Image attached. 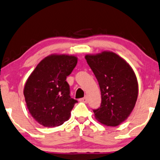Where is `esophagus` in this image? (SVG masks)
<instances>
[{"label":"esophagus","mask_w":160,"mask_h":160,"mask_svg":"<svg viewBox=\"0 0 160 160\" xmlns=\"http://www.w3.org/2000/svg\"><path fill=\"white\" fill-rule=\"evenodd\" d=\"M88 97H87V96H85V97H84V98H82L80 99V101L81 102H84V103H87V102H88Z\"/></svg>","instance_id":"34e87169"}]
</instances>
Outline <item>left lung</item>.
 Listing matches in <instances>:
<instances>
[{
    "label": "left lung",
    "mask_w": 160,
    "mask_h": 160,
    "mask_svg": "<svg viewBox=\"0 0 160 160\" xmlns=\"http://www.w3.org/2000/svg\"><path fill=\"white\" fill-rule=\"evenodd\" d=\"M98 82L102 102L95 117L107 126H117L129 116L138 96L137 77L129 64L116 53L85 56Z\"/></svg>",
    "instance_id": "8db88e82"
}]
</instances>
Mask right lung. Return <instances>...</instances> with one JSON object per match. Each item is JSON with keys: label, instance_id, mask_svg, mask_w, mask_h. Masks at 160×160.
I'll return each instance as SVG.
<instances>
[{"label": "right lung", "instance_id": "obj_1", "mask_svg": "<svg viewBox=\"0 0 160 160\" xmlns=\"http://www.w3.org/2000/svg\"><path fill=\"white\" fill-rule=\"evenodd\" d=\"M77 64V58L52 55L43 59L26 82L23 95L29 113L44 127L62 125L69 119L77 100L71 98L66 78Z\"/></svg>", "mask_w": 160, "mask_h": 160}]
</instances>
